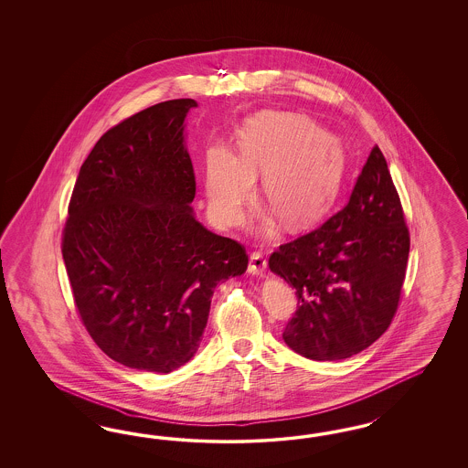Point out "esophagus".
Masks as SVG:
<instances>
[{
  "instance_id": "obj_1",
  "label": "esophagus",
  "mask_w": 468,
  "mask_h": 468,
  "mask_svg": "<svg viewBox=\"0 0 468 468\" xmlns=\"http://www.w3.org/2000/svg\"><path fill=\"white\" fill-rule=\"evenodd\" d=\"M266 268H268V262H266L264 255L261 254V252H252V254H250L249 272H250L252 276H264Z\"/></svg>"
}]
</instances>
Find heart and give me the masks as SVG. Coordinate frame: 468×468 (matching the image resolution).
I'll return each instance as SVG.
<instances>
[{"mask_svg":"<svg viewBox=\"0 0 468 468\" xmlns=\"http://www.w3.org/2000/svg\"><path fill=\"white\" fill-rule=\"evenodd\" d=\"M239 156L213 144L204 159V190L209 211L235 227L262 175V196L286 228L315 223L340 192L346 157L343 145L302 114L264 112L250 118L237 137ZM264 233L272 221L264 218Z\"/></svg>","mask_w":468,"mask_h":468,"instance_id":"1","label":"heart"}]
</instances>
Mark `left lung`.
Wrapping results in <instances>:
<instances>
[{
  "mask_svg": "<svg viewBox=\"0 0 468 468\" xmlns=\"http://www.w3.org/2000/svg\"><path fill=\"white\" fill-rule=\"evenodd\" d=\"M409 250L401 202L376 145L343 209L271 254L270 270L298 298L284 343L311 360L366 350L391 324Z\"/></svg>",
  "mask_w": 468,
  "mask_h": 468,
  "instance_id": "obj_1",
  "label": "left lung"
}]
</instances>
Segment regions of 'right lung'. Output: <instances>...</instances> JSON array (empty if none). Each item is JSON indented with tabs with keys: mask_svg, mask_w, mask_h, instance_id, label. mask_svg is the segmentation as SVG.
Listing matches in <instances>:
<instances>
[{
	"mask_svg": "<svg viewBox=\"0 0 468 468\" xmlns=\"http://www.w3.org/2000/svg\"><path fill=\"white\" fill-rule=\"evenodd\" d=\"M194 100L110 128L80 166L61 252L85 329L130 368L168 374L197 352L214 288L247 270L239 241L196 219L185 145Z\"/></svg>",
	"mask_w": 468,
	"mask_h": 468,
	"instance_id": "right-lung-1",
	"label": "right lung"
}]
</instances>
